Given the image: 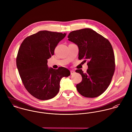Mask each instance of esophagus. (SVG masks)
<instances>
[{
  "mask_svg": "<svg viewBox=\"0 0 132 132\" xmlns=\"http://www.w3.org/2000/svg\"><path fill=\"white\" fill-rule=\"evenodd\" d=\"M70 72H71V75H73L75 73V72L74 71H73V70H71Z\"/></svg>",
  "mask_w": 132,
  "mask_h": 132,
  "instance_id": "1",
  "label": "esophagus"
}]
</instances>
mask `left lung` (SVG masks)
Instances as JSON below:
<instances>
[{
    "instance_id": "left-lung-1",
    "label": "left lung",
    "mask_w": 132,
    "mask_h": 132,
    "mask_svg": "<svg viewBox=\"0 0 132 132\" xmlns=\"http://www.w3.org/2000/svg\"><path fill=\"white\" fill-rule=\"evenodd\" d=\"M68 40L77 45L79 60H88V69L84 73L77 70L82 77L77 84L80 94L86 97H95L108 87L115 70V57L109 41L94 30L84 28L71 32Z\"/></svg>"
}]
</instances>
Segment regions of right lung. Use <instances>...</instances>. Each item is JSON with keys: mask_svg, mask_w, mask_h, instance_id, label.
I'll return each mask as SVG.
<instances>
[{"mask_svg": "<svg viewBox=\"0 0 132 132\" xmlns=\"http://www.w3.org/2000/svg\"><path fill=\"white\" fill-rule=\"evenodd\" d=\"M67 34L47 30L26 38L19 48L17 67L22 82L30 94L38 100H47L56 95L62 78L70 75L64 67L49 68L48 59L53 55L58 43Z\"/></svg>", "mask_w": 132, "mask_h": 132, "instance_id": "add662e5", "label": "right lung"}]
</instances>
